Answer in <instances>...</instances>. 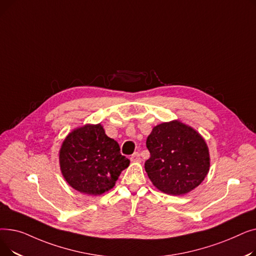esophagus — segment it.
<instances>
[{"mask_svg":"<svg viewBox=\"0 0 256 256\" xmlns=\"http://www.w3.org/2000/svg\"><path fill=\"white\" fill-rule=\"evenodd\" d=\"M130 160H132V162H136V163L141 162L140 154H139V152H135V154H134L130 156Z\"/></svg>","mask_w":256,"mask_h":256,"instance_id":"esophagus-1","label":"esophagus"}]
</instances>
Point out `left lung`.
Listing matches in <instances>:
<instances>
[{"label": "left lung", "mask_w": 256, "mask_h": 256, "mask_svg": "<svg viewBox=\"0 0 256 256\" xmlns=\"http://www.w3.org/2000/svg\"><path fill=\"white\" fill-rule=\"evenodd\" d=\"M145 162L152 184L169 195H184L204 182L210 170L208 147L198 132L180 120L154 126L147 137Z\"/></svg>", "instance_id": "1"}]
</instances>
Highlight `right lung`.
Instances as JSON below:
<instances>
[{"label": "right lung", "mask_w": 256, "mask_h": 256, "mask_svg": "<svg viewBox=\"0 0 256 256\" xmlns=\"http://www.w3.org/2000/svg\"><path fill=\"white\" fill-rule=\"evenodd\" d=\"M62 176L74 190L102 195L115 186L130 160L119 144L108 137L100 124H85L68 134L59 152Z\"/></svg>", "instance_id": "obj_1"}]
</instances>
